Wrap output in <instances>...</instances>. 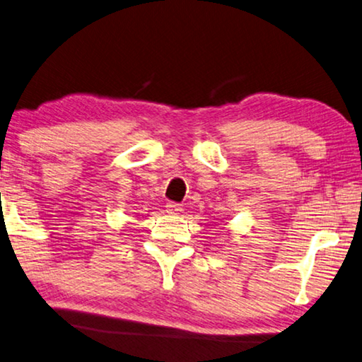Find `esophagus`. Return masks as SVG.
<instances>
[{
  "label": "esophagus",
  "mask_w": 362,
  "mask_h": 362,
  "mask_svg": "<svg viewBox=\"0 0 362 362\" xmlns=\"http://www.w3.org/2000/svg\"><path fill=\"white\" fill-rule=\"evenodd\" d=\"M166 212L173 214V215L181 214V212H182L181 204H177V202H168V204H166Z\"/></svg>",
  "instance_id": "34e87169"
}]
</instances>
